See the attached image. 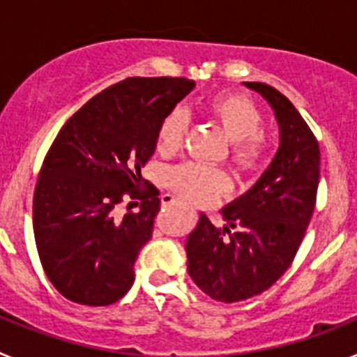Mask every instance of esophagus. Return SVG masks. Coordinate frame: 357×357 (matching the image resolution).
Instances as JSON below:
<instances>
[{
	"mask_svg": "<svg viewBox=\"0 0 357 357\" xmlns=\"http://www.w3.org/2000/svg\"><path fill=\"white\" fill-rule=\"evenodd\" d=\"M160 202H162V206H173V204H181V200L173 197V195H162Z\"/></svg>",
	"mask_w": 357,
	"mask_h": 357,
	"instance_id": "esophagus-1",
	"label": "esophagus"
}]
</instances>
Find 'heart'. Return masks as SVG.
<instances>
[{
  "mask_svg": "<svg viewBox=\"0 0 357 357\" xmlns=\"http://www.w3.org/2000/svg\"><path fill=\"white\" fill-rule=\"evenodd\" d=\"M207 112L222 125L232 141V159L245 169L261 166L266 155V137L261 132L263 116L259 107L241 94H218L207 102ZM188 128V114L173 109L162 119L157 146L162 153L178 150ZM168 182L189 200H207L230 188V178L222 169L202 162H185L169 169Z\"/></svg>",
  "mask_w": 357,
  "mask_h": 357,
  "instance_id": "heart-1",
  "label": "heart"
}]
</instances>
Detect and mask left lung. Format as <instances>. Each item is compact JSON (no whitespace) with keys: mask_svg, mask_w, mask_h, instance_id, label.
Returning <instances> with one entry per match:
<instances>
[{"mask_svg":"<svg viewBox=\"0 0 357 357\" xmlns=\"http://www.w3.org/2000/svg\"><path fill=\"white\" fill-rule=\"evenodd\" d=\"M243 85L270 103L280 139L257 182L220 211L223 227L202 213L185 239L189 277L220 302L259 295L288 270L313 216L320 178V148L293 103L266 84Z\"/></svg>","mask_w":357,"mask_h":357,"instance_id":"obj_1","label":"left lung"}]
</instances>
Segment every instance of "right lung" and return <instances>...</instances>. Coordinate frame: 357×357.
Here are the masks:
<instances>
[{"mask_svg": "<svg viewBox=\"0 0 357 357\" xmlns=\"http://www.w3.org/2000/svg\"><path fill=\"white\" fill-rule=\"evenodd\" d=\"M193 87L188 78H127L91 98L56 134L33 193V234L44 272L68 301L109 305L134 284L135 257L160 209L141 168L162 119ZM125 194L144 202L119 217Z\"/></svg>", "mask_w": 357, "mask_h": 357, "instance_id": "1", "label": "right lung"}]
</instances>
